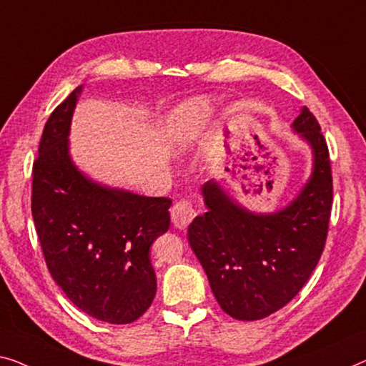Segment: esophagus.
I'll use <instances>...</instances> for the list:
<instances>
[{"instance_id":"34e87169","label":"esophagus","mask_w":366,"mask_h":366,"mask_svg":"<svg viewBox=\"0 0 366 366\" xmlns=\"http://www.w3.org/2000/svg\"><path fill=\"white\" fill-rule=\"evenodd\" d=\"M194 217H195V207L192 205V202L190 200H179L172 205L171 218H172L174 227L184 230V228H187L189 223L192 222Z\"/></svg>"}]
</instances>
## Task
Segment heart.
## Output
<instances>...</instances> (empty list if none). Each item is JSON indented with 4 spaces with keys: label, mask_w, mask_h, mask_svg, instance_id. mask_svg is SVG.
I'll list each match as a JSON object with an SVG mask.
<instances>
[{
    "label": "heart",
    "mask_w": 366,
    "mask_h": 366,
    "mask_svg": "<svg viewBox=\"0 0 366 366\" xmlns=\"http://www.w3.org/2000/svg\"><path fill=\"white\" fill-rule=\"evenodd\" d=\"M212 110V103L205 97H195L184 102L174 112L171 123H169V143L174 149L182 151L192 143L197 133L199 123Z\"/></svg>",
    "instance_id": "b5f03b06"
}]
</instances>
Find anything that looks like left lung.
Wrapping results in <instances>:
<instances>
[{"mask_svg": "<svg viewBox=\"0 0 366 366\" xmlns=\"http://www.w3.org/2000/svg\"><path fill=\"white\" fill-rule=\"evenodd\" d=\"M312 149V172L285 209L256 214L217 181L202 185L207 207L189 225V243L228 315L258 320L292 301L324 252L332 210V169L320 124L307 107L292 123Z\"/></svg>", "mask_w": 366, "mask_h": 366, "instance_id": "8db88e82", "label": "left lung"}]
</instances>
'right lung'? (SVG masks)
<instances>
[{"label":"right lung","instance_id":"obj_1","mask_svg":"<svg viewBox=\"0 0 366 366\" xmlns=\"http://www.w3.org/2000/svg\"><path fill=\"white\" fill-rule=\"evenodd\" d=\"M81 85L49 117L32 166V218L54 281L80 310L131 324L149 309L152 242L171 225L167 197H144L86 177L69 152Z\"/></svg>","mask_w":366,"mask_h":366}]
</instances>
